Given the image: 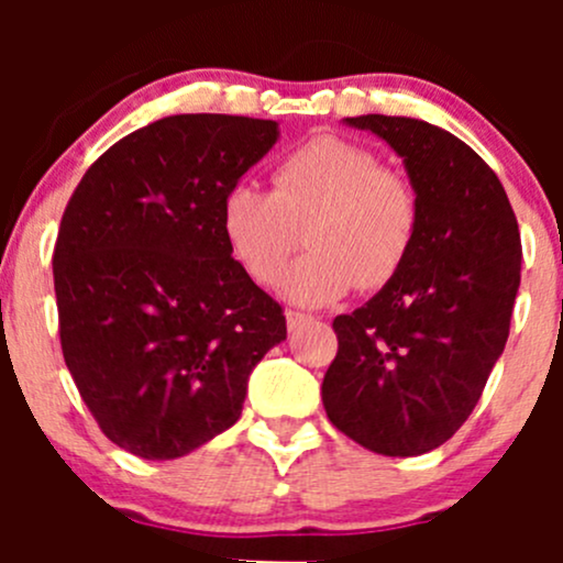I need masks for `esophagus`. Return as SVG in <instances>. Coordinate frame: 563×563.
Returning a JSON list of instances; mask_svg holds the SVG:
<instances>
[{
    "mask_svg": "<svg viewBox=\"0 0 563 563\" xmlns=\"http://www.w3.org/2000/svg\"><path fill=\"white\" fill-rule=\"evenodd\" d=\"M312 320H314L312 314H301V312H294V309H288V312H286L288 331H299L301 325H307V322H312Z\"/></svg>",
    "mask_w": 563,
    "mask_h": 563,
    "instance_id": "1",
    "label": "esophagus"
}]
</instances>
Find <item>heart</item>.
<instances>
[{"mask_svg":"<svg viewBox=\"0 0 563 563\" xmlns=\"http://www.w3.org/2000/svg\"><path fill=\"white\" fill-rule=\"evenodd\" d=\"M301 228L312 251L283 275L280 294L322 307L399 273L416 241L418 196L365 145L318 134L275 166L273 192L238 183L222 200L224 241L262 286L280 277Z\"/></svg>","mask_w":563,"mask_h":563,"instance_id":"heart-1","label":"heart"}]
</instances>
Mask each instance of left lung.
Here are the masks:
<instances>
[{"label": "left lung", "mask_w": 563, "mask_h": 563, "mask_svg": "<svg viewBox=\"0 0 563 563\" xmlns=\"http://www.w3.org/2000/svg\"><path fill=\"white\" fill-rule=\"evenodd\" d=\"M346 126L402 158L418 230L399 273L339 314V354L322 378L328 418L365 450L410 457L466 423L508 341L521 238L500 179L455 134L407 115Z\"/></svg>", "instance_id": "left-lung-1"}]
</instances>
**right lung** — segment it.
I'll return each instance as SVG.
<instances>
[{
    "instance_id": "add662e5",
    "label": "right lung",
    "mask_w": 563,
    "mask_h": 563,
    "mask_svg": "<svg viewBox=\"0 0 563 563\" xmlns=\"http://www.w3.org/2000/svg\"><path fill=\"white\" fill-rule=\"evenodd\" d=\"M280 137L277 121L179 113L89 166L57 232L63 357L102 434L174 461L241 418L249 376L286 341L280 303L222 232V200Z\"/></svg>"
}]
</instances>
